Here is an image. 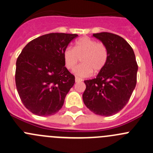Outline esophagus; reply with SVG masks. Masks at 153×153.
I'll return each instance as SVG.
<instances>
[{
	"label": "esophagus",
	"instance_id": "obj_1",
	"mask_svg": "<svg viewBox=\"0 0 153 153\" xmlns=\"http://www.w3.org/2000/svg\"><path fill=\"white\" fill-rule=\"evenodd\" d=\"M81 81H82V79L81 78L75 77V82H81Z\"/></svg>",
	"mask_w": 153,
	"mask_h": 153
}]
</instances>
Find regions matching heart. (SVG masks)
I'll list each match as a JSON object with an SVG mask.
<instances>
[{
	"label": "heart",
	"instance_id": "obj_1",
	"mask_svg": "<svg viewBox=\"0 0 153 153\" xmlns=\"http://www.w3.org/2000/svg\"><path fill=\"white\" fill-rule=\"evenodd\" d=\"M82 58L83 64L75 67ZM108 59V49L105 44L89 37H83L75 43V47H67L64 51L66 67L80 77H87L92 71L98 72L104 69Z\"/></svg>",
	"mask_w": 153,
	"mask_h": 153
}]
</instances>
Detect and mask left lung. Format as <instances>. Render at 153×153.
I'll use <instances>...</instances> for the list:
<instances>
[{"label": "left lung", "mask_w": 153, "mask_h": 153, "mask_svg": "<svg viewBox=\"0 0 153 153\" xmlns=\"http://www.w3.org/2000/svg\"><path fill=\"white\" fill-rule=\"evenodd\" d=\"M108 49V59L95 78L86 80L83 101L97 115L110 116L129 101L137 82L138 64L131 46L122 37L110 32L93 34Z\"/></svg>", "instance_id": "obj_1"}]
</instances>
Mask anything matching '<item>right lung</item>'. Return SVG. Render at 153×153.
Returning <instances> with one entry per match:
<instances>
[{
  "label": "right lung",
  "mask_w": 153,
  "mask_h": 153,
  "mask_svg": "<svg viewBox=\"0 0 153 153\" xmlns=\"http://www.w3.org/2000/svg\"><path fill=\"white\" fill-rule=\"evenodd\" d=\"M76 34L49 33L29 42L18 56L15 84L21 101L31 112L48 116L58 112L75 84L66 68L64 51Z\"/></svg>",
  "instance_id": "right-lung-1"
}]
</instances>
